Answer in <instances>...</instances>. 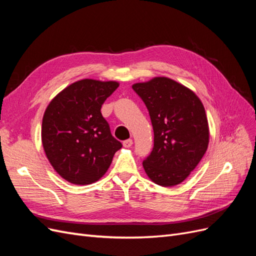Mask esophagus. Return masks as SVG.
Listing matches in <instances>:
<instances>
[{
  "label": "esophagus",
  "mask_w": 256,
  "mask_h": 256,
  "mask_svg": "<svg viewBox=\"0 0 256 256\" xmlns=\"http://www.w3.org/2000/svg\"><path fill=\"white\" fill-rule=\"evenodd\" d=\"M132 144H134L132 140H126V141H124V142H122L124 147H126V148H129V147L132 146Z\"/></svg>",
  "instance_id": "1"
}]
</instances>
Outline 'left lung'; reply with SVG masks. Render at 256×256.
<instances>
[{
  "label": "left lung",
  "instance_id": "8db88e82",
  "mask_svg": "<svg viewBox=\"0 0 256 256\" xmlns=\"http://www.w3.org/2000/svg\"><path fill=\"white\" fill-rule=\"evenodd\" d=\"M134 90L148 110L154 148L145 173L162 187L180 184L196 168L209 143L204 106L196 92L166 76L136 83Z\"/></svg>",
  "mask_w": 256,
  "mask_h": 256
}]
</instances>
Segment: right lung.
<instances>
[{"label":"right lung","mask_w":256,"mask_h":256,"mask_svg":"<svg viewBox=\"0 0 256 256\" xmlns=\"http://www.w3.org/2000/svg\"><path fill=\"white\" fill-rule=\"evenodd\" d=\"M118 85L116 81L83 79L60 92L48 104L42 142L51 166L65 180L74 184L99 180L122 148L100 112Z\"/></svg>","instance_id":"obj_1"}]
</instances>
